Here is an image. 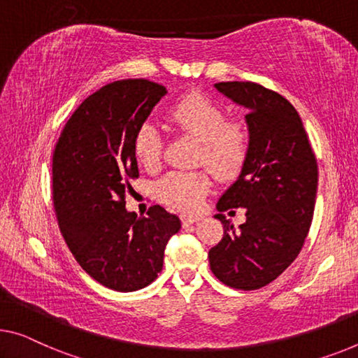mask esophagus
I'll return each instance as SVG.
<instances>
[{
    "label": "esophagus",
    "instance_id": "34e87169",
    "mask_svg": "<svg viewBox=\"0 0 358 358\" xmlns=\"http://www.w3.org/2000/svg\"><path fill=\"white\" fill-rule=\"evenodd\" d=\"M196 222H199V217L197 215H181V225L183 227L193 225Z\"/></svg>",
    "mask_w": 358,
    "mask_h": 358
}]
</instances>
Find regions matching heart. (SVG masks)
Returning <instances> with one entry per match:
<instances>
[{"instance_id":"1","label":"heart","mask_w":358,"mask_h":358,"mask_svg":"<svg viewBox=\"0 0 358 358\" xmlns=\"http://www.w3.org/2000/svg\"><path fill=\"white\" fill-rule=\"evenodd\" d=\"M169 122L175 130L197 141L196 164H206L220 180H231L241 172L250 149V130L246 122L228 120L227 110L201 93H189L169 109ZM135 156L145 169L161 162L162 136L157 127L145 124L133 141ZM210 178L204 170L170 172L156 186L157 199L181 212H196L210 191Z\"/></svg>"}]
</instances>
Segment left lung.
<instances>
[{
    "label": "left lung",
    "instance_id": "8db88e82",
    "mask_svg": "<svg viewBox=\"0 0 358 358\" xmlns=\"http://www.w3.org/2000/svg\"><path fill=\"white\" fill-rule=\"evenodd\" d=\"M215 88L249 112V156L236 181L217 202L222 241L209 250L212 273L234 289H260L301 252L315 209L318 167L302 120L289 101L252 82ZM244 206L247 222L234 229L222 211Z\"/></svg>",
    "mask_w": 358,
    "mask_h": 358
}]
</instances>
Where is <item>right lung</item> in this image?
Instances as JSON below:
<instances>
[{"label":"right lung","instance_id":"add662e5","mask_svg":"<svg viewBox=\"0 0 358 358\" xmlns=\"http://www.w3.org/2000/svg\"><path fill=\"white\" fill-rule=\"evenodd\" d=\"M167 94L149 80H119L88 96L52 152V201L59 230L80 266L109 289L138 291L162 271L181 222L161 206L148 217L125 209L138 178L136 131Z\"/></svg>","mask_w":358,"mask_h":358}]
</instances>
